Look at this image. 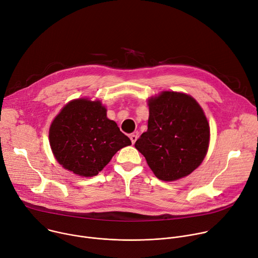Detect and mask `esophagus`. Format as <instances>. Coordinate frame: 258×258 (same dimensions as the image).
<instances>
[{"label":"esophagus","mask_w":258,"mask_h":258,"mask_svg":"<svg viewBox=\"0 0 258 258\" xmlns=\"http://www.w3.org/2000/svg\"><path fill=\"white\" fill-rule=\"evenodd\" d=\"M130 139H131L132 143H133V144H135V143H136V141L138 140V135H136V134H132V135L130 136Z\"/></svg>","instance_id":"obj_1"}]
</instances>
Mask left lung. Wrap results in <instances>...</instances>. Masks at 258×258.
<instances>
[{"label": "left lung", "instance_id": "obj_1", "mask_svg": "<svg viewBox=\"0 0 258 258\" xmlns=\"http://www.w3.org/2000/svg\"><path fill=\"white\" fill-rule=\"evenodd\" d=\"M148 130L135 147L154 174L172 181L194 171L206 156L210 128L202 108L191 96L164 91L148 100Z\"/></svg>", "mask_w": 258, "mask_h": 258}]
</instances>
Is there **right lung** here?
Instances as JSON below:
<instances>
[{
	"label": "right lung",
	"instance_id": "right-lung-1",
	"mask_svg": "<svg viewBox=\"0 0 258 258\" xmlns=\"http://www.w3.org/2000/svg\"><path fill=\"white\" fill-rule=\"evenodd\" d=\"M100 101L77 99L53 120L49 140L56 160L81 176H94L123 147L132 145Z\"/></svg>",
	"mask_w": 258,
	"mask_h": 258
}]
</instances>
